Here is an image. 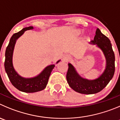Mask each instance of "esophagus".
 Returning <instances> with one entry per match:
<instances>
[{"label":"esophagus","instance_id":"34e87169","mask_svg":"<svg viewBox=\"0 0 120 120\" xmlns=\"http://www.w3.org/2000/svg\"><path fill=\"white\" fill-rule=\"evenodd\" d=\"M63 59L64 60H66V61H69V60H70V59H71V57L69 56V55H65V56H64Z\"/></svg>","mask_w":120,"mask_h":120}]
</instances>
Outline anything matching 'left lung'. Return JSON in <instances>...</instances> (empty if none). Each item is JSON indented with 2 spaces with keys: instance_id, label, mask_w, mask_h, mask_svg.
<instances>
[{
  "instance_id": "obj_1",
  "label": "left lung",
  "mask_w": 120,
  "mask_h": 120,
  "mask_svg": "<svg viewBox=\"0 0 120 120\" xmlns=\"http://www.w3.org/2000/svg\"><path fill=\"white\" fill-rule=\"evenodd\" d=\"M91 42L97 44L105 56L107 66L104 72L98 79L89 80L81 78L74 67L69 63L66 75L67 81L70 88L83 94H93L100 92L108 85L115 72V55L109 38L103 34L99 28H97L94 40Z\"/></svg>"
}]
</instances>
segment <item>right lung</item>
Returning <instances> with one entry per match:
<instances>
[{
    "instance_id": "right-lung-1",
    "label": "right lung",
    "mask_w": 120,
    "mask_h": 120,
    "mask_svg": "<svg viewBox=\"0 0 120 120\" xmlns=\"http://www.w3.org/2000/svg\"><path fill=\"white\" fill-rule=\"evenodd\" d=\"M33 28L32 26L24 28L19 32L14 34L10 39L9 43L5 51L4 69L11 83L18 90L26 93L36 92L45 89L47 85L51 71L55 66L54 64L49 66L45 68L38 76L30 79L22 78L15 70L12 64V56L16 40L23 34L25 31Z\"/></svg>"
}]
</instances>
